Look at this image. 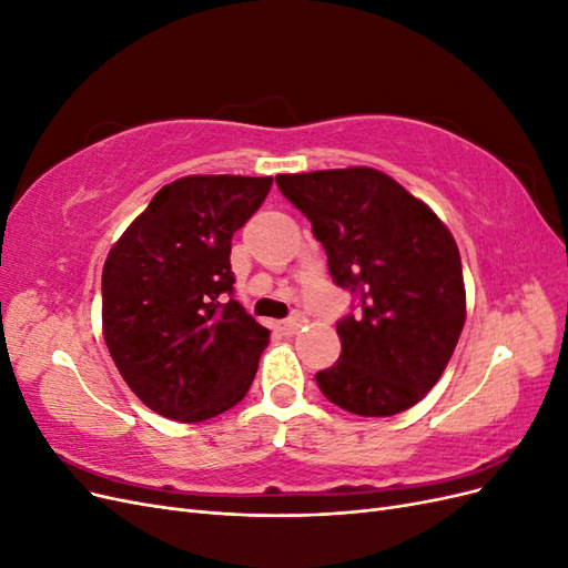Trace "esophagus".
Segmentation results:
<instances>
[{
	"label": "esophagus",
	"mask_w": 568,
	"mask_h": 568,
	"mask_svg": "<svg viewBox=\"0 0 568 568\" xmlns=\"http://www.w3.org/2000/svg\"><path fill=\"white\" fill-rule=\"evenodd\" d=\"M303 324H305V317L296 313V315H291L288 320L280 322V324H277V329H280L282 334H296Z\"/></svg>",
	"instance_id": "34e87169"
}]
</instances>
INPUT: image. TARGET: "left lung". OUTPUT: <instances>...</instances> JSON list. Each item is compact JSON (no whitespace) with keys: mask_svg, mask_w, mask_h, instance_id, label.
<instances>
[{"mask_svg":"<svg viewBox=\"0 0 568 568\" xmlns=\"http://www.w3.org/2000/svg\"><path fill=\"white\" fill-rule=\"evenodd\" d=\"M311 220L336 286L341 355L315 382L341 409L390 417L434 388L457 346L467 296L453 234L426 203L372 168L277 175Z\"/></svg>","mask_w":568,"mask_h":568,"instance_id":"8db88e82","label":"left lung"}]
</instances>
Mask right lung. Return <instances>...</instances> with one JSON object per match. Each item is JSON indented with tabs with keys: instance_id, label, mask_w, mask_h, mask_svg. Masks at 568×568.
Listing matches in <instances>:
<instances>
[{
	"instance_id": "1",
	"label": "right lung",
	"mask_w": 568,
	"mask_h": 568,
	"mask_svg": "<svg viewBox=\"0 0 568 568\" xmlns=\"http://www.w3.org/2000/svg\"><path fill=\"white\" fill-rule=\"evenodd\" d=\"M272 178L165 184L111 248L101 320L118 372L146 407L196 424L244 400L270 332L234 301L232 236Z\"/></svg>"
}]
</instances>
